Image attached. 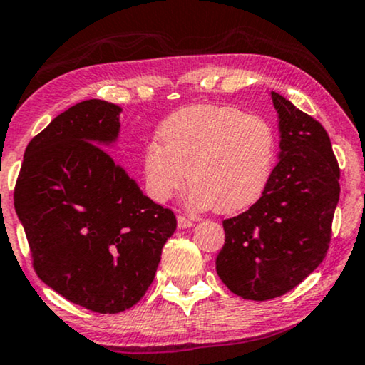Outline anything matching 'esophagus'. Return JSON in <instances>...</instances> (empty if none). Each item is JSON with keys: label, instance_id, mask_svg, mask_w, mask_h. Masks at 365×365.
Here are the masks:
<instances>
[{"label": "esophagus", "instance_id": "1", "mask_svg": "<svg viewBox=\"0 0 365 365\" xmlns=\"http://www.w3.org/2000/svg\"><path fill=\"white\" fill-rule=\"evenodd\" d=\"M192 221L191 219H187L186 216H178V227L179 229H187V227H191L192 226Z\"/></svg>", "mask_w": 365, "mask_h": 365}]
</instances>
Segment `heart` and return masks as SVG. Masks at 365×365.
I'll list each match as a JSON object with an SVG mask.
<instances>
[{"mask_svg":"<svg viewBox=\"0 0 365 365\" xmlns=\"http://www.w3.org/2000/svg\"><path fill=\"white\" fill-rule=\"evenodd\" d=\"M158 140L143 154L148 194L166 202L181 191L189 171V202L234 214L256 204L277 161V136L259 114L229 106L194 104L163 121Z\"/></svg>","mask_w":365,"mask_h":365,"instance_id":"b5f03b06","label":"heart"}]
</instances>
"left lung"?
I'll list each match as a JSON object with an SVG mask.
<instances>
[{
    "mask_svg": "<svg viewBox=\"0 0 365 365\" xmlns=\"http://www.w3.org/2000/svg\"><path fill=\"white\" fill-rule=\"evenodd\" d=\"M271 98L279 163L261 199L222 221L226 241L216 259L229 291L251 301L282 296L324 261L341 192V169L322 124L281 94Z\"/></svg>",
    "mask_w": 365,
    "mask_h": 365,
    "instance_id": "left-lung-1",
    "label": "left lung"
}]
</instances>
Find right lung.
<instances>
[{
    "mask_svg": "<svg viewBox=\"0 0 365 365\" xmlns=\"http://www.w3.org/2000/svg\"><path fill=\"white\" fill-rule=\"evenodd\" d=\"M119 114L101 99L59 114L29 141L14 186L38 277L99 314L141 301L178 224L101 148L118 139Z\"/></svg>",
    "mask_w": 365,
    "mask_h": 365,
    "instance_id": "add662e5",
    "label": "right lung"
}]
</instances>
